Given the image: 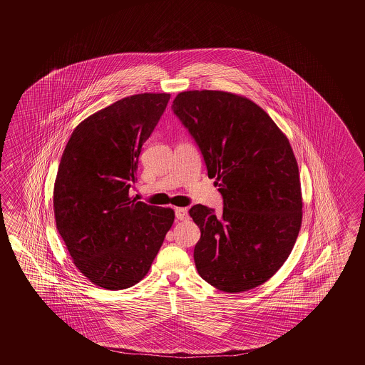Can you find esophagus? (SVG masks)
Wrapping results in <instances>:
<instances>
[{
	"mask_svg": "<svg viewBox=\"0 0 365 365\" xmlns=\"http://www.w3.org/2000/svg\"><path fill=\"white\" fill-rule=\"evenodd\" d=\"M175 217H177V220H179V221L187 220V209H185V207H175Z\"/></svg>",
	"mask_w": 365,
	"mask_h": 365,
	"instance_id": "obj_1",
	"label": "esophagus"
}]
</instances>
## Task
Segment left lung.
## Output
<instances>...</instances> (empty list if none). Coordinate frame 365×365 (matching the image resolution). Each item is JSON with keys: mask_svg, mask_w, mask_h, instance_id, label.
Masks as SVG:
<instances>
[{"mask_svg": "<svg viewBox=\"0 0 365 365\" xmlns=\"http://www.w3.org/2000/svg\"><path fill=\"white\" fill-rule=\"evenodd\" d=\"M171 108L203 156L221 214L195 205L199 276L220 290L262 285L290 255L301 227L299 166L287 136L252 100L222 91L178 93Z\"/></svg>", "mask_w": 365, "mask_h": 365, "instance_id": "left-lung-1", "label": "left lung"}]
</instances>
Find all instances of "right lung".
Listing matches in <instances>:
<instances>
[{"label":"right lung","mask_w":365,"mask_h":365,"mask_svg":"<svg viewBox=\"0 0 365 365\" xmlns=\"http://www.w3.org/2000/svg\"><path fill=\"white\" fill-rule=\"evenodd\" d=\"M170 93L119 100L80 123L61 156L53 190L56 226L78 270L108 290L143 278L174 223L173 209L130 197L142 145Z\"/></svg>","instance_id":"1"}]
</instances>
